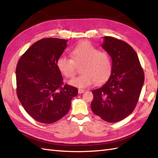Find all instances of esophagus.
Instances as JSON below:
<instances>
[{
	"mask_svg": "<svg viewBox=\"0 0 158 158\" xmlns=\"http://www.w3.org/2000/svg\"><path fill=\"white\" fill-rule=\"evenodd\" d=\"M84 92H85V90L83 89H78V93L79 94H82V93H83Z\"/></svg>",
	"mask_w": 158,
	"mask_h": 158,
	"instance_id": "obj_1",
	"label": "esophagus"
}]
</instances>
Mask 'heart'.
Listing matches in <instances>:
<instances>
[{"instance_id":"1","label":"heart","mask_w":158,"mask_h":158,"mask_svg":"<svg viewBox=\"0 0 158 158\" xmlns=\"http://www.w3.org/2000/svg\"><path fill=\"white\" fill-rule=\"evenodd\" d=\"M71 59L61 56L56 65L60 72L66 78H72L76 73V66L81 65V75L70 80L69 83L77 88H86L95 82L101 83L108 79L112 70L109 54L99 49L88 41L79 43L70 52Z\"/></svg>"}]
</instances>
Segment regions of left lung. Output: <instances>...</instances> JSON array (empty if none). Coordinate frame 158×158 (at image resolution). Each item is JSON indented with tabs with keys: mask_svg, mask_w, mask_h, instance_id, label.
<instances>
[{
	"mask_svg": "<svg viewBox=\"0 0 158 158\" xmlns=\"http://www.w3.org/2000/svg\"><path fill=\"white\" fill-rule=\"evenodd\" d=\"M102 47L112 58L109 79L92 91L91 109L107 122L125 119L135 110L141 92L145 75L136 52L125 41L104 36Z\"/></svg>",
	"mask_w": 158,
	"mask_h": 158,
	"instance_id": "obj_1",
	"label": "left lung"
}]
</instances>
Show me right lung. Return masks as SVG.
I'll list each match as a JSON object with an SVG mask.
<instances>
[{
	"mask_svg": "<svg viewBox=\"0 0 158 158\" xmlns=\"http://www.w3.org/2000/svg\"><path fill=\"white\" fill-rule=\"evenodd\" d=\"M67 41L58 38L39 40L26 50L17 64V95L26 111L39 122L52 123L61 119L78 93L75 87L64 85L56 65Z\"/></svg>",
	"mask_w": 158,
	"mask_h": 158,
	"instance_id": "1",
	"label": "right lung"
}]
</instances>
